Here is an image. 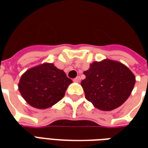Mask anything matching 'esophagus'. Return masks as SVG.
I'll list each match as a JSON object with an SVG mask.
<instances>
[{
    "label": "esophagus",
    "mask_w": 148,
    "mask_h": 148,
    "mask_svg": "<svg viewBox=\"0 0 148 148\" xmlns=\"http://www.w3.org/2000/svg\"><path fill=\"white\" fill-rule=\"evenodd\" d=\"M81 80V78L79 76H77V77H76L74 79V82H79Z\"/></svg>",
    "instance_id": "obj_1"
}]
</instances>
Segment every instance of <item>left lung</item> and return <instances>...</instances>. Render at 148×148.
I'll return each instance as SVG.
<instances>
[{"instance_id": "8db88e82", "label": "left lung", "mask_w": 148, "mask_h": 148, "mask_svg": "<svg viewBox=\"0 0 148 148\" xmlns=\"http://www.w3.org/2000/svg\"><path fill=\"white\" fill-rule=\"evenodd\" d=\"M82 81L85 96L97 109L111 111L130 96L136 82L132 71L121 62L105 59L94 62Z\"/></svg>"}]
</instances>
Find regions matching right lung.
<instances>
[{"instance_id":"right-lung-1","label":"right lung","mask_w":148,"mask_h":148,"mask_svg":"<svg viewBox=\"0 0 148 148\" xmlns=\"http://www.w3.org/2000/svg\"><path fill=\"white\" fill-rule=\"evenodd\" d=\"M72 82L63 71L44 63L27 71L21 77L19 90L24 100L36 109H47L64 97Z\"/></svg>"}]
</instances>
